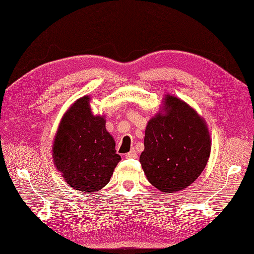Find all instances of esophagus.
Instances as JSON below:
<instances>
[{"label":"esophagus","mask_w":254,"mask_h":254,"mask_svg":"<svg viewBox=\"0 0 254 254\" xmlns=\"http://www.w3.org/2000/svg\"><path fill=\"white\" fill-rule=\"evenodd\" d=\"M125 157H126V159H135V158H137L136 150L135 149H131L129 152L125 154Z\"/></svg>","instance_id":"obj_1"}]
</instances>
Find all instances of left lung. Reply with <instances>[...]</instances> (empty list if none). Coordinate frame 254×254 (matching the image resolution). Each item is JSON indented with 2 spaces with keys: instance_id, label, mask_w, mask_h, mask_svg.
<instances>
[{
  "instance_id": "1",
  "label": "left lung",
  "mask_w": 254,
  "mask_h": 254,
  "mask_svg": "<svg viewBox=\"0 0 254 254\" xmlns=\"http://www.w3.org/2000/svg\"><path fill=\"white\" fill-rule=\"evenodd\" d=\"M164 111L148 121L140 163L152 186L173 193L190 186L203 171L211 138L204 120L180 98L165 96Z\"/></svg>"
}]
</instances>
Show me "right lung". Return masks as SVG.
<instances>
[{
  "mask_svg": "<svg viewBox=\"0 0 254 254\" xmlns=\"http://www.w3.org/2000/svg\"><path fill=\"white\" fill-rule=\"evenodd\" d=\"M90 96H83L63 115L53 145V159L63 179L83 193L100 191L121 160L103 116L92 115Z\"/></svg>",
  "mask_w": 254,
  "mask_h": 254,
  "instance_id": "add662e5",
  "label": "right lung"
}]
</instances>
